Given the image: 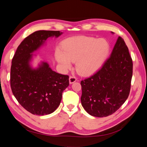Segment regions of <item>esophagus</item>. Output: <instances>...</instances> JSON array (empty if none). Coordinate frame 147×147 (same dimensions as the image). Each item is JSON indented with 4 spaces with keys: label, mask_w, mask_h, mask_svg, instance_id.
<instances>
[{
    "label": "esophagus",
    "mask_w": 147,
    "mask_h": 147,
    "mask_svg": "<svg viewBox=\"0 0 147 147\" xmlns=\"http://www.w3.org/2000/svg\"><path fill=\"white\" fill-rule=\"evenodd\" d=\"M77 81V78L75 77V76H70L69 77V83L70 84L74 83V82H75Z\"/></svg>",
    "instance_id": "esophagus-1"
}]
</instances>
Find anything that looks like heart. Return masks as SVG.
<instances>
[{
  "mask_svg": "<svg viewBox=\"0 0 147 147\" xmlns=\"http://www.w3.org/2000/svg\"><path fill=\"white\" fill-rule=\"evenodd\" d=\"M63 51L57 50L56 59L64 70L75 68L82 75H90L98 70L109 55L110 46L105 38L78 36L67 38L62 44Z\"/></svg>",
  "mask_w": 147,
  "mask_h": 147,
  "instance_id": "heart-1",
  "label": "heart"
}]
</instances>
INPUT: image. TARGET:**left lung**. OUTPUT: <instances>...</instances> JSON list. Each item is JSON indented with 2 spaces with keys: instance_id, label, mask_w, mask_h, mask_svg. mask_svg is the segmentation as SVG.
<instances>
[{
  "instance_id": "8db88e82",
  "label": "left lung",
  "mask_w": 147,
  "mask_h": 147,
  "mask_svg": "<svg viewBox=\"0 0 147 147\" xmlns=\"http://www.w3.org/2000/svg\"><path fill=\"white\" fill-rule=\"evenodd\" d=\"M132 67L128 48L123 38L119 37L102 67L81 81L84 109L96 117H107L116 112L129 94Z\"/></svg>"
}]
</instances>
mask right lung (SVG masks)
Here are the masks:
<instances>
[{
    "label": "right lung",
    "instance_id": "obj_1",
    "mask_svg": "<svg viewBox=\"0 0 147 147\" xmlns=\"http://www.w3.org/2000/svg\"><path fill=\"white\" fill-rule=\"evenodd\" d=\"M63 32L38 30L26 37L18 47L11 61L10 86L13 95L29 112L37 115L53 113L58 107L63 92L69 85V76L53 71L46 62L37 69L30 65L33 54L50 37Z\"/></svg>",
    "mask_w": 147,
    "mask_h": 147
}]
</instances>
